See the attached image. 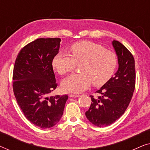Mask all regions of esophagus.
Here are the masks:
<instances>
[{
  "mask_svg": "<svg viewBox=\"0 0 150 150\" xmlns=\"http://www.w3.org/2000/svg\"><path fill=\"white\" fill-rule=\"evenodd\" d=\"M69 97L70 98H78V97H79V95H76V94H69Z\"/></svg>",
  "mask_w": 150,
  "mask_h": 150,
  "instance_id": "1",
  "label": "esophagus"
}]
</instances>
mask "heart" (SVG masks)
I'll return each instance as SVG.
<instances>
[{"mask_svg": "<svg viewBox=\"0 0 150 150\" xmlns=\"http://www.w3.org/2000/svg\"><path fill=\"white\" fill-rule=\"evenodd\" d=\"M71 54L59 52L52 59V67L59 74L64 75L80 66L81 73L69 76L63 80L61 88L65 92L81 93L93 83L102 86L109 81L115 70L117 59L112 51L96 43L83 41L70 47Z\"/></svg>", "mask_w": 150, "mask_h": 150, "instance_id": "obj_1", "label": "heart"}]
</instances>
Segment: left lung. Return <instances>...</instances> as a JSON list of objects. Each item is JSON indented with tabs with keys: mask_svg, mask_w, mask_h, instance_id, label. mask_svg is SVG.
Masks as SVG:
<instances>
[{
	"mask_svg": "<svg viewBox=\"0 0 150 150\" xmlns=\"http://www.w3.org/2000/svg\"><path fill=\"white\" fill-rule=\"evenodd\" d=\"M112 46L118 59V70L96 93L90 96L91 104L85 112L88 120L98 127H105L117 120L126 111L135 88L134 59L131 52L120 42L113 40Z\"/></svg>",
	"mask_w": 150,
	"mask_h": 150,
	"instance_id": "1",
	"label": "left lung"
}]
</instances>
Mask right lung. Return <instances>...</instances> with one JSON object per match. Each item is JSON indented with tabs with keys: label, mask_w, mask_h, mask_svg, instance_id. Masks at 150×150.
<instances>
[{
	"label": "right lung",
	"mask_w": 150,
	"mask_h": 150,
	"mask_svg": "<svg viewBox=\"0 0 150 150\" xmlns=\"http://www.w3.org/2000/svg\"><path fill=\"white\" fill-rule=\"evenodd\" d=\"M60 38H40L21 49L16 59L13 89L24 116L41 128L54 126L63 115L68 96L48 94L57 84L52 59L59 53Z\"/></svg>",
	"instance_id": "right-lung-1"
}]
</instances>
